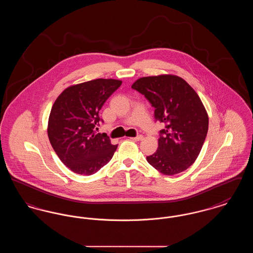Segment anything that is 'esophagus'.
I'll return each instance as SVG.
<instances>
[{"label":"esophagus","mask_w":253,"mask_h":253,"mask_svg":"<svg viewBox=\"0 0 253 253\" xmlns=\"http://www.w3.org/2000/svg\"><path fill=\"white\" fill-rule=\"evenodd\" d=\"M131 139L134 140V141H140V140L143 139V135L139 134V135H137V136H135V137H131Z\"/></svg>","instance_id":"34e87169"}]
</instances>
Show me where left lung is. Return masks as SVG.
I'll return each instance as SVG.
<instances>
[{
    "label": "left lung",
    "mask_w": 253,
    "mask_h": 253,
    "mask_svg": "<svg viewBox=\"0 0 253 253\" xmlns=\"http://www.w3.org/2000/svg\"><path fill=\"white\" fill-rule=\"evenodd\" d=\"M155 108L159 131L157 151L147 161L158 171L173 175L192 166L204 144L209 118L200 97L183 79L172 75L145 77L132 85Z\"/></svg>",
    "instance_id": "1"
}]
</instances>
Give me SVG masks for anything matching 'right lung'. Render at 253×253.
Listing matches in <instances>:
<instances>
[{"instance_id":"add662e5","label":"right lung","mask_w":253,"mask_h":253,"mask_svg":"<svg viewBox=\"0 0 253 253\" xmlns=\"http://www.w3.org/2000/svg\"><path fill=\"white\" fill-rule=\"evenodd\" d=\"M118 80L97 79L65 89L56 99L48 121L49 141L72 171L91 175L112 159L118 145L107 133H96L98 112L120 86Z\"/></svg>"}]
</instances>
